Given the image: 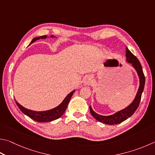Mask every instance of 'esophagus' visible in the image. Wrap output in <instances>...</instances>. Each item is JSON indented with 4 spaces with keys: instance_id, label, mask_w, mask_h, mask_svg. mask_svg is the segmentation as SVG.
Instances as JSON below:
<instances>
[{
    "instance_id": "34e87169",
    "label": "esophagus",
    "mask_w": 155,
    "mask_h": 155,
    "mask_svg": "<svg viewBox=\"0 0 155 155\" xmlns=\"http://www.w3.org/2000/svg\"><path fill=\"white\" fill-rule=\"evenodd\" d=\"M92 81H93L92 77H91V76H87L85 78V80H84V84H85V85H89L92 83Z\"/></svg>"
}]
</instances>
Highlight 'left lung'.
Wrapping results in <instances>:
<instances>
[{
  "mask_svg": "<svg viewBox=\"0 0 155 155\" xmlns=\"http://www.w3.org/2000/svg\"><path fill=\"white\" fill-rule=\"evenodd\" d=\"M126 60L128 63H130L132 66L134 67V69L137 72V74L138 75L140 79V86L136 94V97L134 100L130 104L125 108L121 110L118 111L116 113H114L109 116H103L99 114H97L96 112L93 110L91 106H89L90 112L92 114L95 119L98 121L105 123L107 125H117L124 121L128 118L130 117L138 108L140 100H141L142 94L143 90L144 88L145 85V77L142 70V67L141 64L137 60V58L128 49L127 47H126Z\"/></svg>",
  "mask_w": 155,
  "mask_h": 155,
  "instance_id": "1",
  "label": "left lung"
}]
</instances>
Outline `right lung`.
<instances>
[{"label":"right lung","instance_id":"right-lung-1","mask_svg":"<svg viewBox=\"0 0 155 155\" xmlns=\"http://www.w3.org/2000/svg\"><path fill=\"white\" fill-rule=\"evenodd\" d=\"M51 37L53 38V37H55V36H51ZM47 38V36L46 35L36 37L32 39V41H31L30 44L33 43L34 42H35L36 40H39V39L41 38L45 39ZM74 91L75 90L70 92V94L67 95L65 98H64L63 102H61L60 105L58 106L57 107H55L54 108L49 110H45V111H35V110H32L27 109L26 108H24V106H22L21 104H19L16 100L15 101L17 106H18V108L19 109H20V110L23 112L24 114H26L28 117H29L30 119L35 120V121H37V122H44V123L50 122V121H52V120L58 119L62 116L63 114L64 113V112L66 110L67 106H68V104L70 99H71V97L73 95V93Z\"/></svg>","mask_w":155,"mask_h":155}]
</instances>
